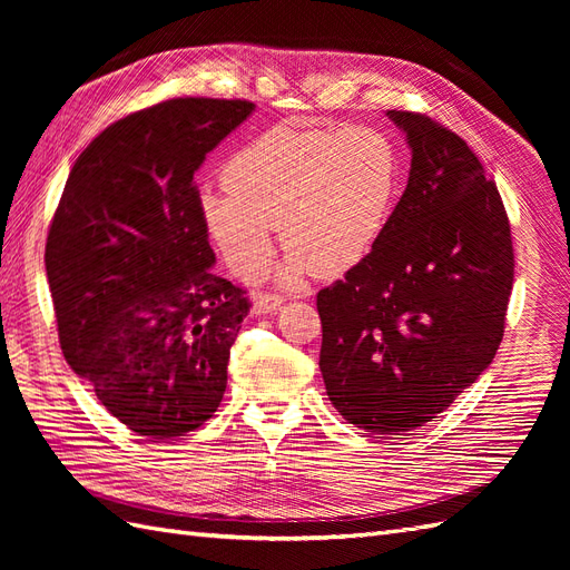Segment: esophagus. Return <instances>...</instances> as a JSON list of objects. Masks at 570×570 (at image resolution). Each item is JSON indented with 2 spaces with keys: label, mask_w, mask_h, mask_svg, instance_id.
<instances>
[{
  "label": "esophagus",
  "mask_w": 570,
  "mask_h": 570,
  "mask_svg": "<svg viewBox=\"0 0 570 570\" xmlns=\"http://www.w3.org/2000/svg\"><path fill=\"white\" fill-rule=\"evenodd\" d=\"M283 297L278 295H256L254 297V314H273L278 312Z\"/></svg>",
  "instance_id": "1"
}]
</instances>
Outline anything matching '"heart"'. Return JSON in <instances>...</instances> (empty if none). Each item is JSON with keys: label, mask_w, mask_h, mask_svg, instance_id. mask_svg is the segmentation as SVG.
<instances>
[{"label": "heart", "mask_w": 570, "mask_h": 570, "mask_svg": "<svg viewBox=\"0 0 570 570\" xmlns=\"http://www.w3.org/2000/svg\"><path fill=\"white\" fill-rule=\"evenodd\" d=\"M228 193H202L199 220L239 278H258L289 247L281 283L354 268L383 237L400 187V154L371 126L340 130L275 126L223 166Z\"/></svg>", "instance_id": "b5f03b06"}]
</instances>
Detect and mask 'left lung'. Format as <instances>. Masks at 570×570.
<instances>
[{"instance_id": "left-lung-1", "label": "left lung", "mask_w": 570, "mask_h": 570, "mask_svg": "<svg viewBox=\"0 0 570 570\" xmlns=\"http://www.w3.org/2000/svg\"><path fill=\"white\" fill-rule=\"evenodd\" d=\"M387 118L411 149L406 189L373 252L316 299L327 396L383 438L435 419L492 364L513 285L509 218L471 147L423 114Z\"/></svg>"}]
</instances>
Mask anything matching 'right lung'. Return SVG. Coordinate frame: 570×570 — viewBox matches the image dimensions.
<instances>
[{
  "label": "right lung",
  "mask_w": 570,
  "mask_h": 570,
  "mask_svg": "<svg viewBox=\"0 0 570 570\" xmlns=\"http://www.w3.org/2000/svg\"><path fill=\"white\" fill-rule=\"evenodd\" d=\"M178 97L116 120L68 174L45 266L61 352L132 433L180 438L214 416L245 289L214 273L195 174L252 116Z\"/></svg>",
  "instance_id": "obj_1"
}]
</instances>
